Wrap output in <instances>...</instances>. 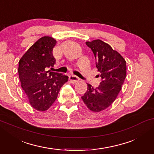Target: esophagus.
Returning a JSON list of instances; mask_svg holds the SVG:
<instances>
[{"label":"esophagus","instance_id":"1","mask_svg":"<svg viewBox=\"0 0 154 154\" xmlns=\"http://www.w3.org/2000/svg\"><path fill=\"white\" fill-rule=\"evenodd\" d=\"M69 81L71 83H75L79 81V79L74 75H69Z\"/></svg>","mask_w":154,"mask_h":154}]
</instances>
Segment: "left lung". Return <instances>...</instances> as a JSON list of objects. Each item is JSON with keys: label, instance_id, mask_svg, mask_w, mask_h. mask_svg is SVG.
Instances as JSON below:
<instances>
[{"label": "left lung", "instance_id": "1", "mask_svg": "<svg viewBox=\"0 0 154 154\" xmlns=\"http://www.w3.org/2000/svg\"><path fill=\"white\" fill-rule=\"evenodd\" d=\"M92 50L101 82L96 88L88 83V90L81 97L90 110L99 112L114 102L126 78V62L123 57L101 40L86 42Z\"/></svg>", "mask_w": 154, "mask_h": 154}]
</instances>
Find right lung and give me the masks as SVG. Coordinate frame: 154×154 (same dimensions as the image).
Listing matches in <instances>:
<instances>
[{"label":"right lung","instance_id":"1","mask_svg":"<svg viewBox=\"0 0 154 154\" xmlns=\"http://www.w3.org/2000/svg\"><path fill=\"white\" fill-rule=\"evenodd\" d=\"M53 38L44 36L27 50L19 62V78L31 106L40 111L48 110L57 98L68 76L50 71L55 64L52 50Z\"/></svg>","mask_w":154,"mask_h":154}]
</instances>
